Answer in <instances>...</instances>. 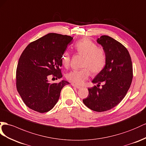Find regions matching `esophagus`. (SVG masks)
Segmentation results:
<instances>
[{"label":"esophagus","mask_w":146,"mask_h":146,"mask_svg":"<svg viewBox=\"0 0 146 146\" xmlns=\"http://www.w3.org/2000/svg\"><path fill=\"white\" fill-rule=\"evenodd\" d=\"M71 84H72V86H73V87L76 88H77V89H80V88H81V86H78V85H77V84H74V83H71Z\"/></svg>","instance_id":"obj_1"}]
</instances>
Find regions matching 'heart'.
I'll use <instances>...</instances> for the list:
<instances>
[{"mask_svg":"<svg viewBox=\"0 0 146 146\" xmlns=\"http://www.w3.org/2000/svg\"><path fill=\"white\" fill-rule=\"evenodd\" d=\"M74 47L78 54L84 56L83 66L80 70H73L66 73L67 80L76 84H82L93 73H99L106 65V56L105 52L89 38H83L74 45ZM62 65L68 68L70 63V55L68 52H64L61 57Z\"/></svg>","mask_w":146,"mask_h":146,"instance_id":"b5f03b06","label":"heart"}]
</instances>
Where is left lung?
I'll return each mask as SVG.
<instances>
[{
  "label": "left lung",
  "mask_w": 146,
  "mask_h": 146,
  "mask_svg": "<svg viewBox=\"0 0 146 146\" xmlns=\"http://www.w3.org/2000/svg\"><path fill=\"white\" fill-rule=\"evenodd\" d=\"M97 42L105 52L106 65L92 81L98 87L88 88L89 95L83 102L89 109L101 112L117 106L125 97L133 80V65L129 52L117 40L104 35Z\"/></svg>",
  "instance_id": "1"
}]
</instances>
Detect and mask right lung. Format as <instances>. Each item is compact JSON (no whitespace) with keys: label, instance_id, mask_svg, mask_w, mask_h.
Returning a JSON list of instances; mask_svg holds the SVG:
<instances>
[{"label":"right lung","instance_id":"add662e5","mask_svg":"<svg viewBox=\"0 0 146 146\" xmlns=\"http://www.w3.org/2000/svg\"><path fill=\"white\" fill-rule=\"evenodd\" d=\"M73 37L48 33L28 44L18 60L17 89L26 106L36 111L44 113L55 106L62 89L69 84L62 80L50 83V75L61 78V57Z\"/></svg>","mask_w":146,"mask_h":146}]
</instances>
